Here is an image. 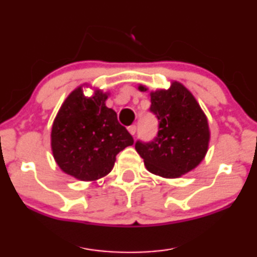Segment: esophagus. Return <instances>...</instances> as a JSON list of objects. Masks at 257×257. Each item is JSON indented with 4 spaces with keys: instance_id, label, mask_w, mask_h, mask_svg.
I'll list each match as a JSON object with an SVG mask.
<instances>
[{
    "instance_id": "1",
    "label": "esophagus",
    "mask_w": 257,
    "mask_h": 257,
    "mask_svg": "<svg viewBox=\"0 0 257 257\" xmlns=\"http://www.w3.org/2000/svg\"><path fill=\"white\" fill-rule=\"evenodd\" d=\"M128 132L132 134V135H135V133H136V125L135 124H133V125H129L128 127Z\"/></svg>"
}]
</instances>
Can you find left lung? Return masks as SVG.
I'll return each mask as SVG.
<instances>
[{
    "label": "left lung",
    "mask_w": 257,
    "mask_h": 257,
    "mask_svg": "<svg viewBox=\"0 0 257 257\" xmlns=\"http://www.w3.org/2000/svg\"><path fill=\"white\" fill-rule=\"evenodd\" d=\"M140 91H147L140 86ZM150 111L158 120V133L150 142L137 141L135 149L148 171L178 178L204 160L208 149L207 117L189 89L173 81L169 89L151 92Z\"/></svg>",
    "instance_id": "obj_1"
}]
</instances>
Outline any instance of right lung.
Masks as SVG:
<instances>
[{"mask_svg":"<svg viewBox=\"0 0 257 257\" xmlns=\"http://www.w3.org/2000/svg\"><path fill=\"white\" fill-rule=\"evenodd\" d=\"M107 93L95 91L84 95L75 88L61 104L53 121L51 148L53 157L65 173L91 182L108 175L116 155L134 144L133 136L106 106Z\"/></svg>","mask_w":257,"mask_h":257,"instance_id":"right-lung-1","label":"right lung"}]
</instances>
